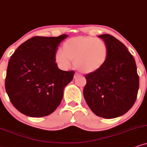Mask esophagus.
<instances>
[{
    "instance_id": "34e87169",
    "label": "esophagus",
    "mask_w": 147,
    "mask_h": 147,
    "mask_svg": "<svg viewBox=\"0 0 147 147\" xmlns=\"http://www.w3.org/2000/svg\"><path fill=\"white\" fill-rule=\"evenodd\" d=\"M79 76H80V74L78 73V72H76V73L75 74V76H74V79H76V78L79 77Z\"/></svg>"
}]
</instances>
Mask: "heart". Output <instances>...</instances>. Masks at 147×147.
I'll list each match as a JSON object with an SVG mask.
<instances>
[{
	"instance_id": "b5f03b06",
	"label": "heart",
	"mask_w": 147,
	"mask_h": 147,
	"mask_svg": "<svg viewBox=\"0 0 147 147\" xmlns=\"http://www.w3.org/2000/svg\"><path fill=\"white\" fill-rule=\"evenodd\" d=\"M109 47L105 40L93 36H77L66 40L62 50L55 53V60L62 69H67L71 60L76 68L84 73L100 69L107 62Z\"/></svg>"
}]
</instances>
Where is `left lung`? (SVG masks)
I'll list each match as a JSON object with an SVG mask.
<instances>
[{
	"instance_id": "left-lung-1",
	"label": "left lung",
	"mask_w": 147,
	"mask_h": 147,
	"mask_svg": "<svg viewBox=\"0 0 147 147\" xmlns=\"http://www.w3.org/2000/svg\"><path fill=\"white\" fill-rule=\"evenodd\" d=\"M107 44L109 56L97 71L85 75L83 96L94 114L105 119L121 116L135 103L139 76L132 55L112 35L98 36Z\"/></svg>"
}]
</instances>
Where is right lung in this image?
<instances>
[{"mask_svg": "<svg viewBox=\"0 0 147 147\" xmlns=\"http://www.w3.org/2000/svg\"><path fill=\"white\" fill-rule=\"evenodd\" d=\"M68 36H34L23 42L11 56L5 90L17 110L32 117L51 114L60 105L64 88L75 71L59 69L55 55Z\"/></svg>", "mask_w": 147, "mask_h": 147, "instance_id": "right-lung-1", "label": "right lung"}]
</instances>
